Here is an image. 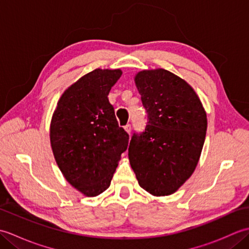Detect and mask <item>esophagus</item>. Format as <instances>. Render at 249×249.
<instances>
[{"mask_svg": "<svg viewBox=\"0 0 249 249\" xmlns=\"http://www.w3.org/2000/svg\"><path fill=\"white\" fill-rule=\"evenodd\" d=\"M125 130L127 131V133L130 135V133H131V125L130 124H127V125H125Z\"/></svg>", "mask_w": 249, "mask_h": 249, "instance_id": "34e87169", "label": "esophagus"}]
</instances>
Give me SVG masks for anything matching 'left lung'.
I'll return each instance as SVG.
<instances>
[{"label":"left lung","instance_id":"left-lung-1","mask_svg":"<svg viewBox=\"0 0 249 249\" xmlns=\"http://www.w3.org/2000/svg\"><path fill=\"white\" fill-rule=\"evenodd\" d=\"M135 81L147 122L131 137L130 165L146 192L170 195L197 166L208 125L205 111L193 88L170 71H143Z\"/></svg>","mask_w":249,"mask_h":249}]
</instances>
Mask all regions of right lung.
Segmentation results:
<instances>
[{"label":"right lung","mask_w":249,"mask_h":249,"mask_svg":"<svg viewBox=\"0 0 249 249\" xmlns=\"http://www.w3.org/2000/svg\"><path fill=\"white\" fill-rule=\"evenodd\" d=\"M120 70H95L62 95L50 126L52 151L65 178L95 197L110 186L129 136L120 127L108 95Z\"/></svg>","instance_id":"1"}]
</instances>
